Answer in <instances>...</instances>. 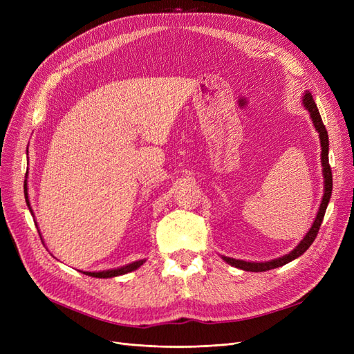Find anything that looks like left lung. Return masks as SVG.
<instances>
[{"label": "left lung", "instance_id": "1", "mask_svg": "<svg viewBox=\"0 0 354 354\" xmlns=\"http://www.w3.org/2000/svg\"><path fill=\"white\" fill-rule=\"evenodd\" d=\"M303 106L304 109L310 113V120L313 122V127L316 128V131L319 133V140H320V164H322V176H324V196L322 201H320V205H319V211L316 214V218L312 224V227L306 233V236L299 241V243L295 246V248L288 252L279 259H274L270 261H260V263H255V261H245V260H236V259H230V257H224L221 255V259L226 261L227 264L233 266V267H238L241 270H246V272H266V270H272L276 269V267H281L288 264L289 261H292L295 259H298L299 255H303L308 248L310 245L313 243V241L317 236V232L320 224H322V220L325 217V211L326 207L329 203L330 199V194H332V173H330V167H329V140H328V133H326V128L322 122V118H320L319 109L313 100V95L312 93L306 91L301 97Z\"/></svg>", "mask_w": 354, "mask_h": 354}]
</instances>
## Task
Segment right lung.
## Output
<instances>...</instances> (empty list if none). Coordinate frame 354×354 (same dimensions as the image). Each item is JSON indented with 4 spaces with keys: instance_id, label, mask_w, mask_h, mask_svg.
Wrapping results in <instances>:
<instances>
[{
    "instance_id": "right-lung-1",
    "label": "right lung",
    "mask_w": 354,
    "mask_h": 354,
    "mask_svg": "<svg viewBox=\"0 0 354 354\" xmlns=\"http://www.w3.org/2000/svg\"><path fill=\"white\" fill-rule=\"evenodd\" d=\"M25 199H26V203H28V208L30 211L32 216H34V211H32V207H30V202H29V196H28V181L25 180ZM35 226H37V221H35ZM39 232V230H38ZM42 239V238H41ZM146 260H137V261H133L130 264H125L122 267H116V269H109V270H102V272H82L84 274H88V276H93V277H100V279H108V277H115V276H121V274H125V273H130L133 270H137L138 267H140Z\"/></svg>"
}]
</instances>
